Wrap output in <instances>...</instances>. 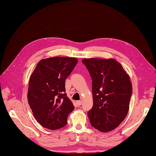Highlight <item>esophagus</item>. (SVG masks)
<instances>
[{
    "label": "esophagus",
    "mask_w": 156,
    "mask_h": 156,
    "mask_svg": "<svg viewBox=\"0 0 156 156\" xmlns=\"http://www.w3.org/2000/svg\"><path fill=\"white\" fill-rule=\"evenodd\" d=\"M76 103H77V106H80L82 104V101H77V102H76Z\"/></svg>",
    "instance_id": "esophagus-1"
}]
</instances>
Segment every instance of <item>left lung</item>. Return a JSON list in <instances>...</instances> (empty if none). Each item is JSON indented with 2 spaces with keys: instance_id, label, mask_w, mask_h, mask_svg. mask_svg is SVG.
I'll return each mask as SVG.
<instances>
[{
  "instance_id": "8db88e82",
  "label": "left lung",
  "mask_w": 156,
  "mask_h": 156,
  "mask_svg": "<svg viewBox=\"0 0 156 156\" xmlns=\"http://www.w3.org/2000/svg\"><path fill=\"white\" fill-rule=\"evenodd\" d=\"M92 78L93 106L87 113L92 126L113 130L126 118L132 93L129 75L114 59H83Z\"/></svg>"
}]
</instances>
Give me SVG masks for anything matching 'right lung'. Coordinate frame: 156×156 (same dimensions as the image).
Listing matches in <instances>:
<instances>
[{"label":"right lung","mask_w":156,"mask_h":156,"mask_svg":"<svg viewBox=\"0 0 156 156\" xmlns=\"http://www.w3.org/2000/svg\"><path fill=\"white\" fill-rule=\"evenodd\" d=\"M77 62V58L67 57L43 59L30 76L28 104L43 127L54 130L67 124V116L75 107L65 93V81Z\"/></svg>","instance_id":"obj_1"}]
</instances>
